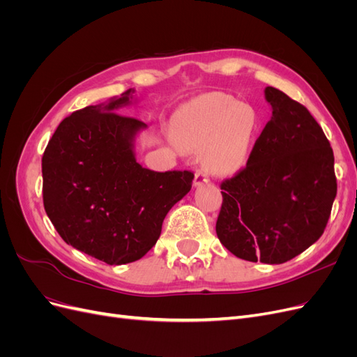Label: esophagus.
Returning <instances> with one entry per match:
<instances>
[{
	"label": "esophagus",
	"instance_id": "34e87169",
	"mask_svg": "<svg viewBox=\"0 0 357 357\" xmlns=\"http://www.w3.org/2000/svg\"><path fill=\"white\" fill-rule=\"evenodd\" d=\"M208 181H210V177H208L207 172H205L204 169H197L195 180H193V185H195V186H202V185H205V183H208Z\"/></svg>",
	"mask_w": 357,
	"mask_h": 357
}]
</instances>
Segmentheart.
Wrapping results in <instances>:
<instances>
[{
    "label": "heart",
    "instance_id": "1",
    "mask_svg": "<svg viewBox=\"0 0 357 357\" xmlns=\"http://www.w3.org/2000/svg\"><path fill=\"white\" fill-rule=\"evenodd\" d=\"M259 126L257 112L231 95L205 93L176 113L174 129L183 146L202 153V162L218 176H231L248 158Z\"/></svg>",
    "mask_w": 357,
    "mask_h": 357
}]
</instances>
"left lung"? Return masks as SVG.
<instances>
[{"label": "left lung", "mask_w": 357, "mask_h": 357, "mask_svg": "<svg viewBox=\"0 0 357 357\" xmlns=\"http://www.w3.org/2000/svg\"><path fill=\"white\" fill-rule=\"evenodd\" d=\"M265 98L273 117L245 167L222 181L215 232L236 257L275 265L325 232L337 177L329 139L307 107L271 86Z\"/></svg>", "instance_id": "1"}]
</instances>
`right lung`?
<instances>
[{
	"label": "right lung",
	"instance_id": "obj_1",
	"mask_svg": "<svg viewBox=\"0 0 357 357\" xmlns=\"http://www.w3.org/2000/svg\"><path fill=\"white\" fill-rule=\"evenodd\" d=\"M131 89L109 104L66 117L41 159L43 204L67 244L109 265L142 259L167 213L192 188V171L156 172L135 160L134 137L146 125L116 113Z\"/></svg>",
	"mask_w": 357,
	"mask_h": 357
}]
</instances>
